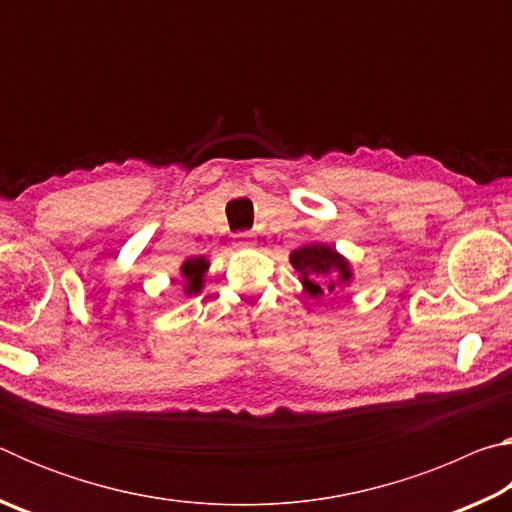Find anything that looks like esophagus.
Wrapping results in <instances>:
<instances>
[{
    "label": "esophagus",
    "instance_id": "obj_1",
    "mask_svg": "<svg viewBox=\"0 0 512 512\" xmlns=\"http://www.w3.org/2000/svg\"><path fill=\"white\" fill-rule=\"evenodd\" d=\"M235 246L237 248L255 246V235H253V232H237V235H235Z\"/></svg>",
    "mask_w": 512,
    "mask_h": 512
}]
</instances>
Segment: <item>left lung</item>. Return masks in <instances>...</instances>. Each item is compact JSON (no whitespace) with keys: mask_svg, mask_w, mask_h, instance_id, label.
Listing matches in <instances>:
<instances>
[{"mask_svg":"<svg viewBox=\"0 0 512 512\" xmlns=\"http://www.w3.org/2000/svg\"><path fill=\"white\" fill-rule=\"evenodd\" d=\"M291 264L302 277V284L309 291V296H323V284L320 277L329 273H339V280H350V266L345 259L334 253L329 246H305L291 253ZM329 289H334V282H329Z\"/></svg>","mask_w":512,"mask_h":512,"instance_id":"left-lung-1","label":"left lung"}]
</instances>
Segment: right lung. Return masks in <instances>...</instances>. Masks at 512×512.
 Returning <instances> with one entry per match:
<instances>
[{"instance_id": "obj_1", "label": "right lung", "mask_w": 512, "mask_h": 512, "mask_svg": "<svg viewBox=\"0 0 512 512\" xmlns=\"http://www.w3.org/2000/svg\"><path fill=\"white\" fill-rule=\"evenodd\" d=\"M207 271V262L203 257H196V259H187L183 264V277L187 280L185 284V291L187 293H198L203 287V275Z\"/></svg>"}]
</instances>
